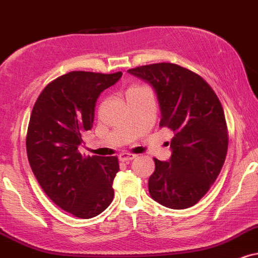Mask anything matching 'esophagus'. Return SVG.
Segmentation results:
<instances>
[{"label": "esophagus", "mask_w": 258, "mask_h": 258, "mask_svg": "<svg viewBox=\"0 0 258 258\" xmlns=\"http://www.w3.org/2000/svg\"><path fill=\"white\" fill-rule=\"evenodd\" d=\"M136 157H137V155H135V154L122 153V154H120L119 159L121 162H127V161H132L133 159H136Z\"/></svg>", "instance_id": "esophagus-1"}]
</instances>
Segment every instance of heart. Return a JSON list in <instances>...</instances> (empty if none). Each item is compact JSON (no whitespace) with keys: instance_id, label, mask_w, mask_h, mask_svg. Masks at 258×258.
<instances>
[{"instance_id":"heart-1","label":"heart","mask_w":258,"mask_h":258,"mask_svg":"<svg viewBox=\"0 0 258 258\" xmlns=\"http://www.w3.org/2000/svg\"><path fill=\"white\" fill-rule=\"evenodd\" d=\"M136 88H137V86H133V88H130L128 90H132V89H136Z\"/></svg>"}]
</instances>
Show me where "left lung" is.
Here are the masks:
<instances>
[{
	"label": "left lung",
	"instance_id": "left-lung-1",
	"mask_svg": "<svg viewBox=\"0 0 258 258\" xmlns=\"http://www.w3.org/2000/svg\"><path fill=\"white\" fill-rule=\"evenodd\" d=\"M128 73L153 86L160 127L174 132L169 161L154 159L149 194L170 209L195 206L218 178L227 155V123L220 99L201 76L179 64L161 62Z\"/></svg>",
	"mask_w": 258,
	"mask_h": 258
}]
</instances>
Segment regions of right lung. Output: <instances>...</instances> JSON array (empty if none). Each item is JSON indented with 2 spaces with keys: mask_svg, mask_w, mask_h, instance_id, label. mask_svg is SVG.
Instances as JSON below:
<instances>
[{
  "mask_svg": "<svg viewBox=\"0 0 258 258\" xmlns=\"http://www.w3.org/2000/svg\"><path fill=\"white\" fill-rule=\"evenodd\" d=\"M122 73L73 71L43 89L33 105L26 136L31 169L46 196L64 212L91 219L109 207L116 156H85L82 135L91 130L98 96Z\"/></svg>",
  "mask_w": 258,
  "mask_h": 258,
  "instance_id": "right-lung-1",
  "label": "right lung"
}]
</instances>
